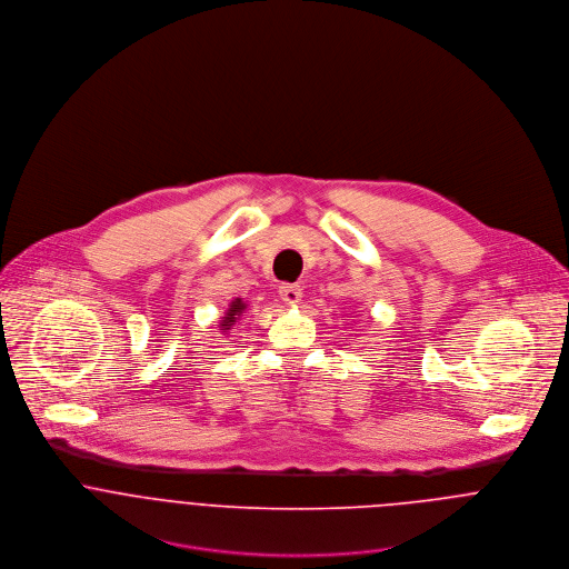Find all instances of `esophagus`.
Wrapping results in <instances>:
<instances>
[{
    "mask_svg": "<svg viewBox=\"0 0 569 569\" xmlns=\"http://www.w3.org/2000/svg\"><path fill=\"white\" fill-rule=\"evenodd\" d=\"M278 293H280V298H282L284 305H298L300 298H302L300 284H280Z\"/></svg>",
    "mask_w": 569,
    "mask_h": 569,
    "instance_id": "obj_1",
    "label": "esophagus"
}]
</instances>
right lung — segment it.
Masks as SVG:
<instances>
[{
  "label": "right lung",
  "mask_w": 569,
  "mask_h": 569,
  "mask_svg": "<svg viewBox=\"0 0 569 569\" xmlns=\"http://www.w3.org/2000/svg\"><path fill=\"white\" fill-rule=\"evenodd\" d=\"M244 309H247V305H244L241 298L232 300L230 309L226 311V318H221V320H219V328H221V332H223V335H228V332H230V328L241 320Z\"/></svg>",
  "instance_id": "add662e5"
}]
</instances>
